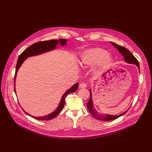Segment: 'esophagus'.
Returning a JSON list of instances; mask_svg holds the SVG:
<instances>
[{"instance_id": "esophagus-1", "label": "esophagus", "mask_w": 152, "mask_h": 152, "mask_svg": "<svg viewBox=\"0 0 152 152\" xmlns=\"http://www.w3.org/2000/svg\"><path fill=\"white\" fill-rule=\"evenodd\" d=\"M86 86H87V85L85 83H81L79 85V88H80V89H85L86 88Z\"/></svg>"}]
</instances>
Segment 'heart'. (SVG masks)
I'll return each instance as SVG.
<instances>
[{"label":"heart","mask_w":152,"mask_h":152,"mask_svg":"<svg viewBox=\"0 0 152 152\" xmlns=\"http://www.w3.org/2000/svg\"><path fill=\"white\" fill-rule=\"evenodd\" d=\"M113 56L106 50L100 48H93L85 50L80 55L79 63L82 66H90L95 64L94 72L100 74L113 63Z\"/></svg>","instance_id":"b5f03b06"}]
</instances>
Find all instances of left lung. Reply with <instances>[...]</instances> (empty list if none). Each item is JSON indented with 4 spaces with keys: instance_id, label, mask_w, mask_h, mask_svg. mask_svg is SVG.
Listing matches in <instances>:
<instances>
[{
    "instance_id": "obj_1",
    "label": "left lung",
    "mask_w": 152,
    "mask_h": 152,
    "mask_svg": "<svg viewBox=\"0 0 152 152\" xmlns=\"http://www.w3.org/2000/svg\"><path fill=\"white\" fill-rule=\"evenodd\" d=\"M118 50L119 52L121 54V55L124 57V61H125L126 63H129V64H136L140 72V67H139V63L138 61L136 59V58L133 55V54L126 48L121 46L113 42H110ZM90 91V99L88 102V103H87V107L88 110L90 112V113H91V115L96 118L97 120L99 121H112L114 119H116L119 117H121V116H123L124 114H125L127 111L126 110L125 112H124L123 113H122L121 114H120L119 115H108V114H104V113H99L98 112H97V110H96V109L94 108V107L93 106V102H92V97H91V90H89Z\"/></svg>"
}]
</instances>
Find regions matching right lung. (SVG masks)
<instances>
[{"label": "right lung", "mask_w": 152, "mask_h": 152, "mask_svg": "<svg viewBox=\"0 0 152 152\" xmlns=\"http://www.w3.org/2000/svg\"><path fill=\"white\" fill-rule=\"evenodd\" d=\"M68 40L67 39H59V40H47V41H43V42H39L37 43H35L31 45L28 48H27L26 50H25L19 56L18 60L17 61L16 64V72H15V80H14V85H15V93L16 94V88H15V80L16 78L18 71L23 64V63L25 61L26 59H27L29 57H31L34 56H37L43 53H45L46 52H48L50 51H52L55 50L56 48L57 45L59 44V43L61 44V46H64V45H66L67 42ZM79 83H76L73 86H72L69 89H68L67 91H66L63 95L62 96L61 98V102L57 107V109L53 111L52 113L47 115L46 116H40V117H36L31 116L28 113L26 112L24 110V112L30 116L32 117L33 118L39 120V121H49L50 119H53L55 118L56 116L59 115V113L63 109L64 103H65V99L66 96L72 93L75 92L77 91L78 88Z\"/></svg>", "instance_id": "add662e5"}]
</instances>
